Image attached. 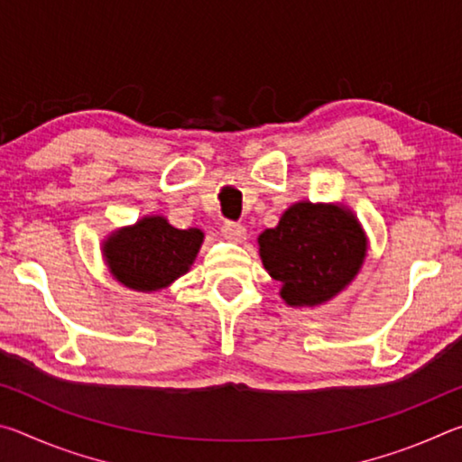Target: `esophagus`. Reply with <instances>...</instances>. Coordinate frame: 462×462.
I'll use <instances>...</instances> for the list:
<instances>
[{
    "label": "esophagus",
    "instance_id": "1",
    "mask_svg": "<svg viewBox=\"0 0 462 462\" xmlns=\"http://www.w3.org/2000/svg\"><path fill=\"white\" fill-rule=\"evenodd\" d=\"M222 234H224V238L230 240V242H242V240H246L245 226L234 224V222H224V224H222Z\"/></svg>",
    "mask_w": 462,
    "mask_h": 462
}]
</instances>
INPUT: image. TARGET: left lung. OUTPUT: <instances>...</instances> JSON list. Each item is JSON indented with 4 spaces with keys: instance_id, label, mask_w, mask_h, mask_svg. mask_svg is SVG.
Listing matches in <instances>:
<instances>
[{
    "instance_id": "1",
    "label": "left lung",
    "mask_w": 462,
    "mask_h": 462,
    "mask_svg": "<svg viewBox=\"0 0 462 462\" xmlns=\"http://www.w3.org/2000/svg\"><path fill=\"white\" fill-rule=\"evenodd\" d=\"M264 269L281 283L291 308L330 301L356 277L366 256V236L356 216L336 203L300 201L275 228L259 236Z\"/></svg>"
}]
</instances>
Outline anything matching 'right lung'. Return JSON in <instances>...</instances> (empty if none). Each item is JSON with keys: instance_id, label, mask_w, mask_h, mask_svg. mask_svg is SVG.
Wrapping results in <instances>:
<instances>
[{"instance_id": "right-lung-1", "label": "right lung", "mask_w": 462, "mask_h": 462, "mask_svg": "<svg viewBox=\"0 0 462 462\" xmlns=\"http://www.w3.org/2000/svg\"><path fill=\"white\" fill-rule=\"evenodd\" d=\"M203 232L179 230L162 216H146L104 240V259L122 285L159 291L185 275L199 253Z\"/></svg>"}]
</instances>
